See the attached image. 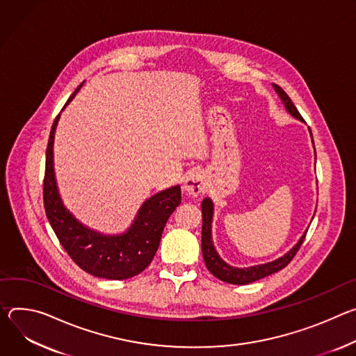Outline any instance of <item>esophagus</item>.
<instances>
[{
	"instance_id": "obj_1",
	"label": "esophagus",
	"mask_w": 356,
	"mask_h": 356,
	"mask_svg": "<svg viewBox=\"0 0 356 356\" xmlns=\"http://www.w3.org/2000/svg\"><path fill=\"white\" fill-rule=\"evenodd\" d=\"M205 186H207L205 178H204L202 172H200V171L189 172L184 181V191L192 196L201 195L205 191Z\"/></svg>"
}]
</instances>
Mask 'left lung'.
I'll return each mask as SVG.
<instances>
[{"label": "left lung", "mask_w": 356, "mask_h": 356, "mask_svg": "<svg viewBox=\"0 0 356 356\" xmlns=\"http://www.w3.org/2000/svg\"><path fill=\"white\" fill-rule=\"evenodd\" d=\"M274 89H275V92L279 93L282 102L284 103L286 110L293 117L298 118L300 122H304V118L298 113L297 107L294 106V103L291 102L289 95L277 85H274ZM212 218H213V202L209 198H205L202 201V254H204L205 264H207L208 270L215 275L216 279H219L225 283H229V284H239V286L253 283L256 280L267 277V275H270L273 273H277L282 268H284L293 260V257L296 256V253L301 248V245L305 239L307 230H308V229L305 230V233L300 238L298 243L289 253H286L283 257L274 260V261L264 263V264L252 266V267H246V268H239V267L229 266L226 261H223L220 259V256L215 250L213 241H212Z\"/></svg>", "instance_id": "left-lung-1"}]
</instances>
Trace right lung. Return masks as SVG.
<instances>
[{"label": "right lung", "instance_id": "1", "mask_svg": "<svg viewBox=\"0 0 356 356\" xmlns=\"http://www.w3.org/2000/svg\"><path fill=\"white\" fill-rule=\"evenodd\" d=\"M79 86L65 106L76 96ZM59 114L51 129L47 147L44 205L48 220L70 259L99 279L126 280L148 267L160 246L164 226L181 204V186L175 185L147 200L130 229L122 234H103L79 222L63 205L54 172V136Z\"/></svg>", "mask_w": 356, "mask_h": 356}]
</instances>
